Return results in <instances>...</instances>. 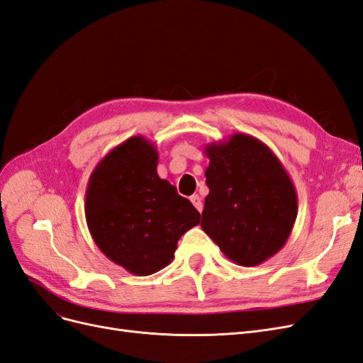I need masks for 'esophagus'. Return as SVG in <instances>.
<instances>
[{
  "mask_svg": "<svg viewBox=\"0 0 363 363\" xmlns=\"http://www.w3.org/2000/svg\"><path fill=\"white\" fill-rule=\"evenodd\" d=\"M191 201H192V204H194V207L196 208V211H199V212L203 211V201H201V196H200V195L194 194V195L191 196Z\"/></svg>",
  "mask_w": 363,
  "mask_h": 363,
  "instance_id": "obj_1",
  "label": "esophagus"
}]
</instances>
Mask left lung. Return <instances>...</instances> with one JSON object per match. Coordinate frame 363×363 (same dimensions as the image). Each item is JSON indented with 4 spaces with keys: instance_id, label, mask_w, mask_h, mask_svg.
<instances>
[{
    "instance_id": "left-lung-1",
    "label": "left lung",
    "mask_w": 363,
    "mask_h": 363,
    "mask_svg": "<svg viewBox=\"0 0 363 363\" xmlns=\"http://www.w3.org/2000/svg\"><path fill=\"white\" fill-rule=\"evenodd\" d=\"M208 157L201 227L240 267H256L283 248L298 196L279 157L262 140L235 133L204 147Z\"/></svg>"
}]
</instances>
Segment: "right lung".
<instances>
[{
	"instance_id": "1",
	"label": "right lung",
	"mask_w": 363,
	"mask_h": 363,
	"mask_svg": "<svg viewBox=\"0 0 363 363\" xmlns=\"http://www.w3.org/2000/svg\"><path fill=\"white\" fill-rule=\"evenodd\" d=\"M159 152L144 136L115 147L92 171L86 223L107 259L135 276L169 265L179 239L200 224V213L157 175Z\"/></svg>"
}]
</instances>
